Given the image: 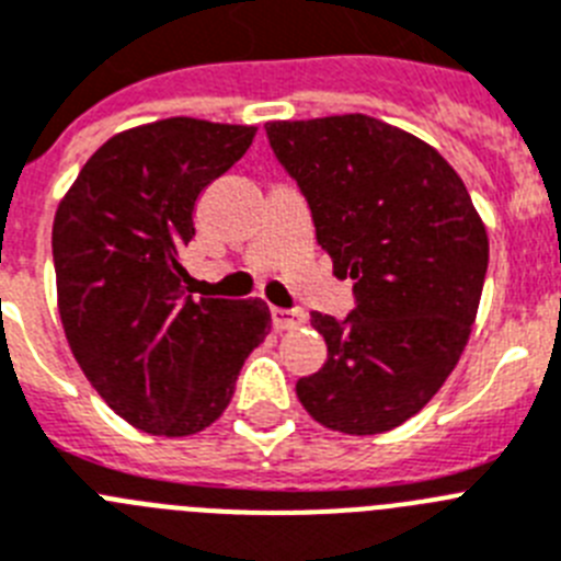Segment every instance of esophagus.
Returning <instances> with one entry per match:
<instances>
[{"label": "esophagus", "mask_w": 561, "mask_h": 561, "mask_svg": "<svg viewBox=\"0 0 561 561\" xmlns=\"http://www.w3.org/2000/svg\"><path fill=\"white\" fill-rule=\"evenodd\" d=\"M271 321H274V330H299L305 324V313L301 310H282L271 308Z\"/></svg>", "instance_id": "34e87169"}]
</instances>
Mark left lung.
Returning a JSON list of instances; mask_svg holds the SVG:
<instances>
[{"mask_svg": "<svg viewBox=\"0 0 561 561\" xmlns=\"http://www.w3.org/2000/svg\"><path fill=\"white\" fill-rule=\"evenodd\" d=\"M267 140L313 214L355 313H310L328 362L296 383L321 426L381 435L417 415L469 344L489 233L449 160L417 135L362 112L267 121Z\"/></svg>", "mask_w": 561, "mask_h": 561, "instance_id": "left-lung-1", "label": "left lung"}]
</instances>
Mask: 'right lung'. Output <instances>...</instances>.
Masks as SVG:
<instances>
[{
	"instance_id": "add662e5",
	"label": "right lung",
	"mask_w": 561,
	"mask_h": 561,
	"mask_svg": "<svg viewBox=\"0 0 561 561\" xmlns=\"http://www.w3.org/2000/svg\"><path fill=\"white\" fill-rule=\"evenodd\" d=\"M256 126L163 118L112 135L53 220L58 316L87 381L140 432L197 435L231 403L271 333L260 299L186 296L183 251L199 192L248 152Z\"/></svg>"
}]
</instances>
